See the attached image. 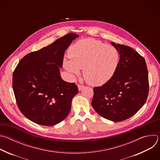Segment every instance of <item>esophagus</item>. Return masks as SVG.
Instances as JSON below:
<instances>
[{"mask_svg":"<svg viewBox=\"0 0 160 160\" xmlns=\"http://www.w3.org/2000/svg\"><path fill=\"white\" fill-rule=\"evenodd\" d=\"M84 87L83 85H78V90L80 91L82 90V89Z\"/></svg>","mask_w":160,"mask_h":160,"instance_id":"esophagus-1","label":"esophagus"}]
</instances>
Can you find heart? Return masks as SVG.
<instances>
[{
    "label": "heart",
    "mask_w": 160,
    "mask_h": 160,
    "mask_svg": "<svg viewBox=\"0 0 160 160\" xmlns=\"http://www.w3.org/2000/svg\"><path fill=\"white\" fill-rule=\"evenodd\" d=\"M68 55L70 61H64L66 69L75 75L80 74L79 70H83L85 80L92 86L108 82L115 74L120 61L117 49L92 38L75 43Z\"/></svg>",
    "instance_id": "obj_1"
}]
</instances>
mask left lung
Listing matches in <instances>:
<instances>
[{
    "instance_id": "8db88e82",
    "label": "left lung",
    "mask_w": 160,
    "mask_h": 160,
    "mask_svg": "<svg viewBox=\"0 0 160 160\" xmlns=\"http://www.w3.org/2000/svg\"><path fill=\"white\" fill-rule=\"evenodd\" d=\"M120 54V61L112 77L94 88L92 106L102 117L112 121L125 120L144 104L149 80L144 58L132 48L111 42Z\"/></svg>"
}]
</instances>
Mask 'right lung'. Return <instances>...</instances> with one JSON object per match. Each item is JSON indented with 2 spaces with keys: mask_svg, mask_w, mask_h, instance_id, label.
<instances>
[{
  "mask_svg": "<svg viewBox=\"0 0 160 160\" xmlns=\"http://www.w3.org/2000/svg\"><path fill=\"white\" fill-rule=\"evenodd\" d=\"M78 37L68 33L28 54L16 66L12 77L15 98L21 112L32 122L53 126L69 114L78 87L61 78L60 68L65 51Z\"/></svg>",
  "mask_w": 160,
  "mask_h": 160,
  "instance_id": "right-lung-1",
  "label": "right lung"
}]
</instances>
